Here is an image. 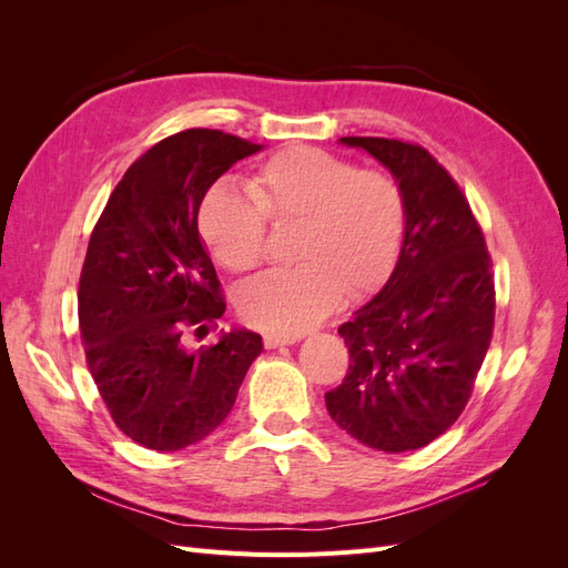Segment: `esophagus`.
<instances>
[{
    "label": "esophagus",
    "instance_id": "esophagus-1",
    "mask_svg": "<svg viewBox=\"0 0 568 568\" xmlns=\"http://www.w3.org/2000/svg\"><path fill=\"white\" fill-rule=\"evenodd\" d=\"M298 336H280V334H267L265 336V348H282V346H291L296 343Z\"/></svg>",
    "mask_w": 568,
    "mask_h": 568
}]
</instances>
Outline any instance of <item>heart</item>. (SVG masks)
Segmentation results:
<instances>
[{
    "mask_svg": "<svg viewBox=\"0 0 568 568\" xmlns=\"http://www.w3.org/2000/svg\"><path fill=\"white\" fill-rule=\"evenodd\" d=\"M267 217H303L294 267L267 270L236 288V307L257 329L296 336L341 305L346 291L367 294L398 263L407 205L386 173L357 170L315 146H294L265 161L248 194L220 182L201 201L199 230L217 261L236 272L265 255Z\"/></svg>",
    "mask_w": 568,
    "mask_h": 568,
    "instance_id": "1",
    "label": "heart"
}]
</instances>
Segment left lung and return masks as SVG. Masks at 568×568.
<instances>
[{
  "label": "left lung",
  "instance_id": "left-lung-1",
  "mask_svg": "<svg viewBox=\"0 0 568 568\" xmlns=\"http://www.w3.org/2000/svg\"><path fill=\"white\" fill-rule=\"evenodd\" d=\"M398 182L407 232L379 294L338 326L351 353L326 412L367 448L419 450L457 422L490 346L493 263L467 199L426 149L341 136Z\"/></svg>",
  "mask_w": 568,
  "mask_h": 568
}]
</instances>
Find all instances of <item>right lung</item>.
<instances>
[{
    "instance_id": "obj_1",
    "label": "right lung",
    "mask_w": 568,
    "mask_h": 568,
    "mask_svg": "<svg viewBox=\"0 0 568 568\" xmlns=\"http://www.w3.org/2000/svg\"><path fill=\"white\" fill-rule=\"evenodd\" d=\"M257 151L220 130L168 136L128 168L92 232L78 291L84 355L115 426L149 450L211 436L263 351L248 329L186 346L227 307L199 234L201 201Z\"/></svg>"
}]
</instances>
